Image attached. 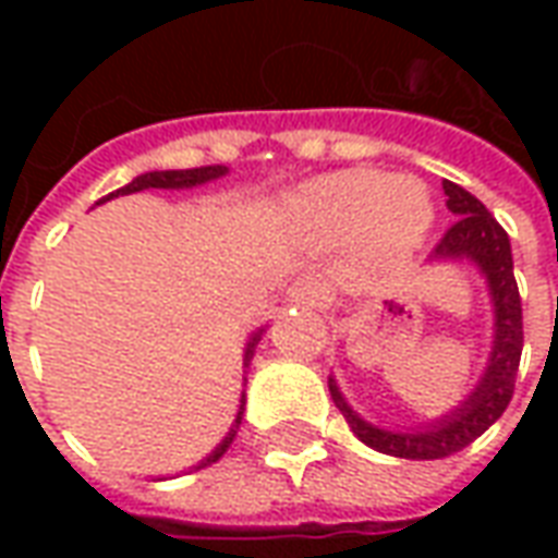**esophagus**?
<instances>
[{
	"label": "esophagus",
	"mask_w": 558,
	"mask_h": 558,
	"mask_svg": "<svg viewBox=\"0 0 558 558\" xmlns=\"http://www.w3.org/2000/svg\"><path fill=\"white\" fill-rule=\"evenodd\" d=\"M290 299L299 304H319L326 299V283L319 278H311V275H304L290 287Z\"/></svg>",
	"instance_id": "obj_1"
}]
</instances>
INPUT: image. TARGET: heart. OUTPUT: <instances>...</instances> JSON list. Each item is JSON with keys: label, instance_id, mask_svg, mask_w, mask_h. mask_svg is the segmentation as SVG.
Instances as JSON below:
<instances>
[{"label": "heart", "instance_id": "1", "mask_svg": "<svg viewBox=\"0 0 558 558\" xmlns=\"http://www.w3.org/2000/svg\"><path fill=\"white\" fill-rule=\"evenodd\" d=\"M295 227L319 242L359 239L376 259L418 251L433 227V199L415 179L379 170H340L307 182L290 196Z\"/></svg>", "mask_w": 558, "mask_h": 558}]
</instances>
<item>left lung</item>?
<instances>
[{
  "instance_id": "obj_1",
  "label": "left lung",
  "mask_w": 558,
  "mask_h": 558,
  "mask_svg": "<svg viewBox=\"0 0 558 558\" xmlns=\"http://www.w3.org/2000/svg\"><path fill=\"white\" fill-rule=\"evenodd\" d=\"M442 191L448 196L445 206L451 208L457 220L448 227L442 242L436 244L433 259H469L478 266L490 287L493 350L478 386L472 388V395L454 412L436 418L427 427L383 430L376 424H367L359 412H352L347 398L340 395L338 383L328 379L331 400L347 418L350 430L374 451L403 457V460H442L454 451H463L469 442H475L481 433L508 410L511 395H514L520 352H523V307H520L508 232L466 187L442 182Z\"/></svg>"
}]
</instances>
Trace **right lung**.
Returning a JSON list of instances; mask_svg holds the SVG:
<instances>
[{"mask_svg":"<svg viewBox=\"0 0 558 558\" xmlns=\"http://www.w3.org/2000/svg\"><path fill=\"white\" fill-rule=\"evenodd\" d=\"M220 175H227V167H220V163H215V167H194V170H155V172H143V175H137L134 182L125 184V187H119L116 194L104 196V199H113V196L119 194H137V191H146V187H163V191H179V187H196V184H206V182H215V179H220ZM263 331L266 328H259V331H254L251 335V340H247V350H244V367L251 364V359H254V350L256 343H259V338H263ZM242 412H244V400L242 407H239V415H235V424L230 427V433L223 436V442L211 451V454L199 463L196 469L203 466H211L215 460H220L223 457V451L230 448L232 439H235V430H239V424H242Z\"/></svg>","mask_w":558,"mask_h":558,"instance_id":"1","label":"right lung"}]
</instances>
